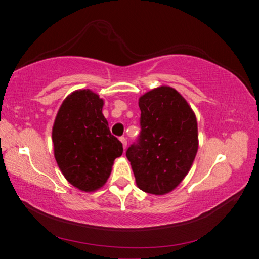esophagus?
<instances>
[{
	"label": "esophagus",
	"mask_w": 259,
	"mask_h": 259,
	"mask_svg": "<svg viewBox=\"0 0 259 259\" xmlns=\"http://www.w3.org/2000/svg\"><path fill=\"white\" fill-rule=\"evenodd\" d=\"M120 140H121V143H122V145H123V148L125 150V147H126V138H124V137H120Z\"/></svg>",
	"instance_id": "esophagus-1"
}]
</instances>
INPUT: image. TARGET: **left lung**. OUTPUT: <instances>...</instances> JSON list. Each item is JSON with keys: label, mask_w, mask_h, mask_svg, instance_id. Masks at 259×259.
Segmentation results:
<instances>
[{"label": "left lung", "mask_w": 259, "mask_h": 259, "mask_svg": "<svg viewBox=\"0 0 259 259\" xmlns=\"http://www.w3.org/2000/svg\"><path fill=\"white\" fill-rule=\"evenodd\" d=\"M140 135L126 157L140 190L163 195L190 171L199 147L198 122L185 98L159 87L139 98Z\"/></svg>", "instance_id": "1"}]
</instances>
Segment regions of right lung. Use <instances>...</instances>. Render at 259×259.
Returning <instances> with one entry per match:
<instances>
[{
	"instance_id": "right-lung-1",
	"label": "right lung",
	"mask_w": 259,
	"mask_h": 259,
	"mask_svg": "<svg viewBox=\"0 0 259 259\" xmlns=\"http://www.w3.org/2000/svg\"><path fill=\"white\" fill-rule=\"evenodd\" d=\"M104 100L89 89L68 95L57 113L52 142L60 171L73 186L84 192L102 187L114 160L123 153L103 115Z\"/></svg>"
}]
</instances>
